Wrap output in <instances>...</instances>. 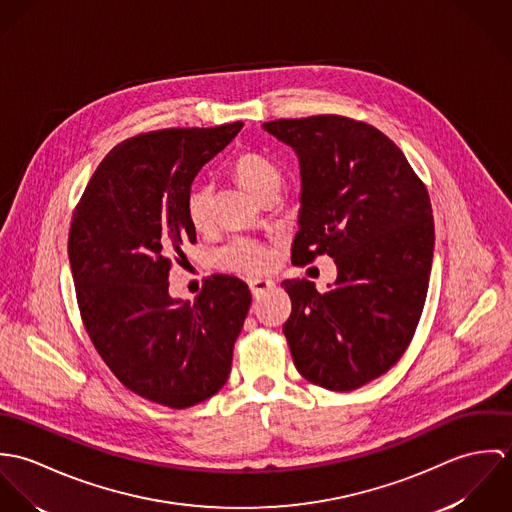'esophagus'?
Wrapping results in <instances>:
<instances>
[{"instance_id": "obj_1", "label": "esophagus", "mask_w": 512, "mask_h": 512, "mask_svg": "<svg viewBox=\"0 0 512 512\" xmlns=\"http://www.w3.org/2000/svg\"><path fill=\"white\" fill-rule=\"evenodd\" d=\"M248 286H250V292H252L254 297H260L262 293L274 290V288H276V282L270 280V278H252V280L248 282Z\"/></svg>"}]
</instances>
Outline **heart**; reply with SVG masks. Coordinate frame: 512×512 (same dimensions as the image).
I'll list each match as a JSON object with an SVG mask.
<instances>
[{"label":"heart","mask_w":512,"mask_h":512,"mask_svg":"<svg viewBox=\"0 0 512 512\" xmlns=\"http://www.w3.org/2000/svg\"><path fill=\"white\" fill-rule=\"evenodd\" d=\"M232 173L236 181L256 199H262L268 193H278L282 185V173L278 165L258 153V151H242L236 155L232 163ZM187 219L197 230H207L211 224L213 211V185L199 183L195 185L185 199ZM219 264L226 270L242 272V274H260L270 268L272 254L270 250L252 238H234L224 244L217 254Z\"/></svg>","instance_id":"obj_1"}]
</instances>
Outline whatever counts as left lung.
Segmentation results:
<instances>
[{
  "label": "left lung",
  "instance_id": "left-lung-1",
  "mask_svg": "<svg viewBox=\"0 0 512 512\" xmlns=\"http://www.w3.org/2000/svg\"><path fill=\"white\" fill-rule=\"evenodd\" d=\"M264 130L299 159L293 264L321 254L337 264L325 293L309 280L282 282L293 365L317 386L355 390L396 365L418 327L436 240L428 189L400 147L365 122L323 114Z\"/></svg>",
  "mask_w": 512,
  "mask_h": 512
}]
</instances>
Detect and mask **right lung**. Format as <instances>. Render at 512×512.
Here are the masks:
<instances>
[{"label": "right lung", "instance_id": "obj_1", "mask_svg": "<svg viewBox=\"0 0 512 512\" xmlns=\"http://www.w3.org/2000/svg\"><path fill=\"white\" fill-rule=\"evenodd\" d=\"M242 130L169 128L114 147L90 177L69 230L82 323L116 378L167 408H189L228 380L252 295L234 278H207L197 299L169 295L173 260L197 234L185 199L197 173Z\"/></svg>", "mask_w": 512, "mask_h": 512}]
</instances>
